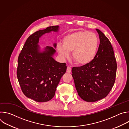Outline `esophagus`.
Returning <instances> with one entry per match:
<instances>
[{"label": "esophagus", "mask_w": 129, "mask_h": 129, "mask_svg": "<svg viewBox=\"0 0 129 129\" xmlns=\"http://www.w3.org/2000/svg\"><path fill=\"white\" fill-rule=\"evenodd\" d=\"M66 71H67L68 73L71 72V67H70V66H68V67H67Z\"/></svg>", "instance_id": "1"}]
</instances>
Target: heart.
Returning a JSON list of instances; mask_svg holds the SVG:
<instances>
[{
    "instance_id": "obj_1",
    "label": "heart",
    "mask_w": 129,
    "mask_h": 129,
    "mask_svg": "<svg viewBox=\"0 0 129 129\" xmlns=\"http://www.w3.org/2000/svg\"><path fill=\"white\" fill-rule=\"evenodd\" d=\"M63 45L59 44L57 50L64 58H69L72 52L73 61L79 65H85L94 59L99 47L96 35L89 31H79L66 35Z\"/></svg>"
}]
</instances>
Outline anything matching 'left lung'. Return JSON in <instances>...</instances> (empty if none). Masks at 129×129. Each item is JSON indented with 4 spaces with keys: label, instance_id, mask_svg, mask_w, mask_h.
Segmentation results:
<instances>
[{
    "label": "left lung",
    "instance_id": "1",
    "mask_svg": "<svg viewBox=\"0 0 129 129\" xmlns=\"http://www.w3.org/2000/svg\"><path fill=\"white\" fill-rule=\"evenodd\" d=\"M100 44L93 60L81 67L72 68V76L80 97L94 102L106 97L111 90L116 75L117 64L112 46L99 29Z\"/></svg>",
    "mask_w": 129,
    "mask_h": 129
}]
</instances>
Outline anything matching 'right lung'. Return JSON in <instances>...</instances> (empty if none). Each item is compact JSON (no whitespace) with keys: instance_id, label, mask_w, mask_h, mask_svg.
I'll return each instance as SVG.
<instances>
[{"instance_id":"1","label":"right lung","mask_w":129,"mask_h":129,"mask_svg":"<svg viewBox=\"0 0 129 129\" xmlns=\"http://www.w3.org/2000/svg\"><path fill=\"white\" fill-rule=\"evenodd\" d=\"M59 27L49 26L31 35L18 57L17 76L21 90L26 97L36 102H45L52 99L66 71L65 63L53 58L56 50L52 47L46 46L41 51L38 45L42 35L52 31L58 32ZM56 46V43L53 44L54 47Z\"/></svg>"}]
</instances>
